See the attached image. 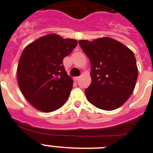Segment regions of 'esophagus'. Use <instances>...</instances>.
Wrapping results in <instances>:
<instances>
[{
  "instance_id": "34e87169",
  "label": "esophagus",
  "mask_w": 153,
  "mask_h": 153,
  "mask_svg": "<svg viewBox=\"0 0 153 153\" xmlns=\"http://www.w3.org/2000/svg\"><path fill=\"white\" fill-rule=\"evenodd\" d=\"M79 79V76H75V77H74V81H77V80Z\"/></svg>"
}]
</instances>
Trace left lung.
<instances>
[{
    "mask_svg": "<svg viewBox=\"0 0 153 153\" xmlns=\"http://www.w3.org/2000/svg\"><path fill=\"white\" fill-rule=\"evenodd\" d=\"M79 44L91 65V83L85 90L88 100L103 110L119 108L135 88L137 67L133 51L109 37Z\"/></svg>",
    "mask_w": 153,
    "mask_h": 153,
    "instance_id": "obj_1",
    "label": "left lung"
}]
</instances>
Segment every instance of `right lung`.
Masks as SVG:
<instances>
[{"instance_id":"add662e5","label":"right lung","mask_w":153,"mask_h":153,"mask_svg":"<svg viewBox=\"0 0 153 153\" xmlns=\"http://www.w3.org/2000/svg\"><path fill=\"white\" fill-rule=\"evenodd\" d=\"M76 45V40L51 33L24 48L17 67L18 84L34 108L50 113L67 101L74 81L66 74L62 60Z\"/></svg>"}]
</instances>
